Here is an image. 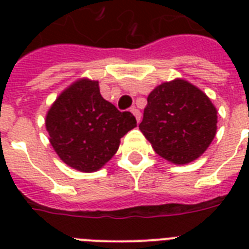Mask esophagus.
Here are the masks:
<instances>
[{
	"label": "esophagus",
	"instance_id": "34e87169",
	"mask_svg": "<svg viewBox=\"0 0 249 249\" xmlns=\"http://www.w3.org/2000/svg\"><path fill=\"white\" fill-rule=\"evenodd\" d=\"M130 111H132L133 115L136 116L137 123H140V121H141V112H140V109L136 108V107H132V108H130Z\"/></svg>",
	"mask_w": 249,
	"mask_h": 249
}]
</instances>
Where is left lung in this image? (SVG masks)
<instances>
[{
	"label": "left lung",
	"mask_w": 249,
	"mask_h": 249,
	"mask_svg": "<svg viewBox=\"0 0 249 249\" xmlns=\"http://www.w3.org/2000/svg\"><path fill=\"white\" fill-rule=\"evenodd\" d=\"M140 129L156 154L174 164H187L216 136L217 111L201 90L174 80L150 93Z\"/></svg>",
	"instance_id": "left-lung-1"
}]
</instances>
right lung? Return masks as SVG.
<instances>
[{
    "instance_id": "add662e5",
    "label": "right lung",
    "mask_w": 249,
    "mask_h": 249,
    "mask_svg": "<svg viewBox=\"0 0 249 249\" xmlns=\"http://www.w3.org/2000/svg\"><path fill=\"white\" fill-rule=\"evenodd\" d=\"M137 126L132 112L102 97L98 81L79 80L56 98L46 116L50 143L67 165L94 172L116 154L120 138Z\"/></svg>"
}]
</instances>
